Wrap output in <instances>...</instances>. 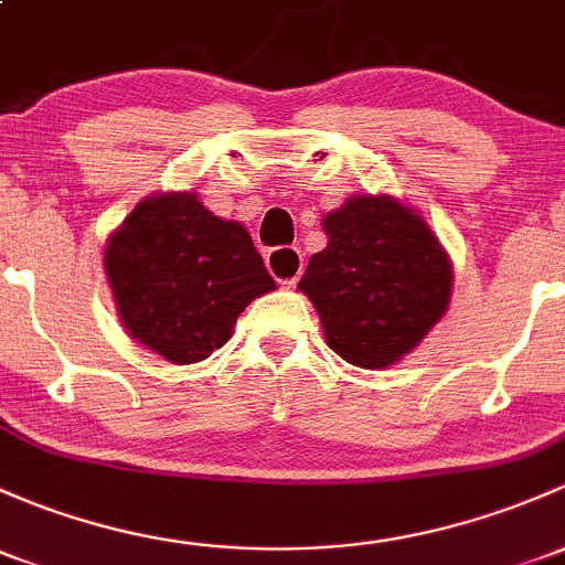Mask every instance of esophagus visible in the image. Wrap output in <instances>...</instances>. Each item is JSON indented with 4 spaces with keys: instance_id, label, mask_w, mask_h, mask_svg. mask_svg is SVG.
I'll return each instance as SVG.
<instances>
[{
    "instance_id": "1",
    "label": "esophagus",
    "mask_w": 565,
    "mask_h": 565,
    "mask_svg": "<svg viewBox=\"0 0 565 565\" xmlns=\"http://www.w3.org/2000/svg\"><path fill=\"white\" fill-rule=\"evenodd\" d=\"M265 265L278 284H287V287H292V284H298V278L302 273V254H300V248H295V246L270 248V252L265 254Z\"/></svg>"
}]
</instances>
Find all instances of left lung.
Here are the masks:
<instances>
[{
    "label": "left lung",
    "mask_w": 565,
    "mask_h": 565,
    "mask_svg": "<svg viewBox=\"0 0 565 565\" xmlns=\"http://www.w3.org/2000/svg\"><path fill=\"white\" fill-rule=\"evenodd\" d=\"M328 246L298 287L322 317L332 352L387 367L447 311L452 270L419 213L392 198H352L324 216Z\"/></svg>",
    "instance_id": "obj_1"
}]
</instances>
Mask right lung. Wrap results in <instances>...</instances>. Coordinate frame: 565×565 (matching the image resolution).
Returning <instances> with one entry per match:
<instances>
[{
    "mask_svg": "<svg viewBox=\"0 0 565 565\" xmlns=\"http://www.w3.org/2000/svg\"><path fill=\"white\" fill-rule=\"evenodd\" d=\"M105 270L129 335L181 365L222 349L243 308L276 289L246 227L186 192L142 200L110 237Z\"/></svg>",
    "mask_w": 565,
    "mask_h": 565,
    "instance_id": "add662e5",
    "label": "right lung"
}]
</instances>
